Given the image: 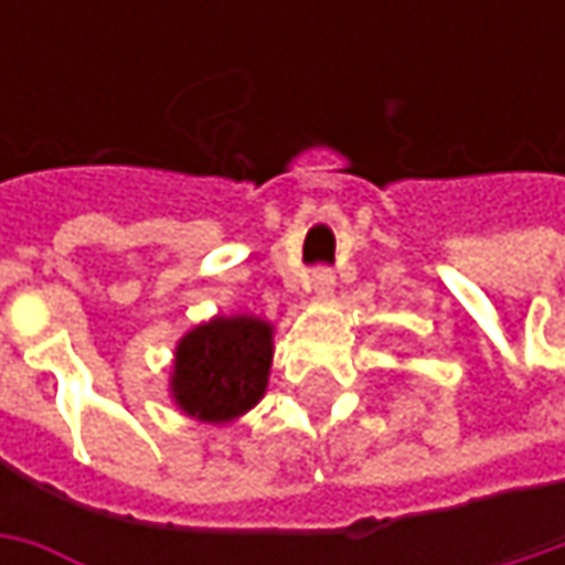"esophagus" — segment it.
I'll use <instances>...</instances> for the list:
<instances>
[{"label": "esophagus", "instance_id": "obj_1", "mask_svg": "<svg viewBox=\"0 0 565 565\" xmlns=\"http://www.w3.org/2000/svg\"><path fill=\"white\" fill-rule=\"evenodd\" d=\"M308 289L317 295V298H330L333 295V289H337V276H333V270H315L311 273V279H308Z\"/></svg>", "mask_w": 565, "mask_h": 565}]
</instances>
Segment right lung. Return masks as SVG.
I'll return each instance as SVG.
<instances>
[{"label": "right lung", "mask_w": 565, "mask_h": 565, "mask_svg": "<svg viewBox=\"0 0 565 565\" xmlns=\"http://www.w3.org/2000/svg\"><path fill=\"white\" fill-rule=\"evenodd\" d=\"M273 323L216 315L175 342L169 396L201 424H232L264 399L273 367Z\"/></svg>", "instance_id": "obj_1"}]
</instances>
